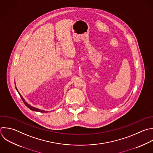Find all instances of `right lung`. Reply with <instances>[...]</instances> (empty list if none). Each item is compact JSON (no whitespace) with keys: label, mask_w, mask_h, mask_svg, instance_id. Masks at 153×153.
I'll return each mask as SVG.
<instances>
[{"label":"right lung","mask_w":153,"mask_h":153,"mask_svg":"<svg viewBox=\"0 0 153 153\" xmlns=\"http://www.w3.org/2000/svg\"><path fill=\"white\" fill-rule=\"evenodd\" d=\"M16 90H17V88H16ZM17 91H18V90H17ZM18 93H19V94H20V97H21V98H22V99L23 100V102H24V103L25 104V105L27 107V108H29L30 109H31L32 111H37V112H48V111H44V110H41V109H38V108H35V107H33V106H30V105H29L26 101H25V100L23 98V97H22V96L20 94V93L18 91Z\"/></svg>","instance_id":"right-lung-1"}]
</instances>
